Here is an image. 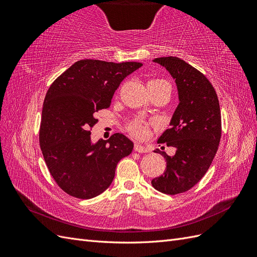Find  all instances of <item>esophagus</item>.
<instances>
[{"label": "esophagus", "instance_id": "obj_1", "mask_svg": "<svg viewBox=\"0 0 257 257\" xmlns=\"http://www.w3.org/2000/svg\"><path fill=\"white\" fill-rule=\"evenodd\" d=\"M134 150L137 151V152H139V153H147V152H149V149H148V148H147L146 146H143V145H141V144H135V145H134Z\"/></svg>", "mask_w": 257, "mask_h": 257}]
</instances>
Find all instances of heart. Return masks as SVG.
Wrapping results in <instances>:
<instances>
[{
    "label": "heart",
    "mask_w": 257,
    "mask_h": 257,
    "mask_svg": "<svg viewBox=\"0 0 257 257\" xmlns=\"http://www.w3.org/2000/svg\"><path fill=\"white\" fill-rule=\"evenodd\" d=\"M166 85H169L166 80L161 78H154L148 81V90H149V92H152L154 90L166 87ZM149 124L150 122L144 118H135L126 124V130L130 132L132 136L136 138H144L148 133Z\"/></svg>",
    "instance_id": "b5f03b06"
}]
</instances>
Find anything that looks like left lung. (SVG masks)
Instances as JSON below:
<instances>
[{"label":"left lung","instance_id":"left-lung-1","mask_svg":"<svg viewBox=\"0 0 257 257\" xmlns=\"http://www.w3.org/2000/svg\"><path fill=\"white\" fill-rule=\"evenodd\" d=\"M153 61L173 76L180 103L170 121L172 126L158 141L175 148L176 154L169 157L159 149L154 151L165 158L167 166L151 184L162 193L177 195L197 184L211 165L222 134L220 104L211 82L185 61L177 57Z\"/></svg>","mask_w":257,"mask_h":257}]
</instances>
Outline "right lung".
Wrapping results in <instances>:
<instances>
[{
  "label": "right lung",
  "instance_id": "obj_1",
  "mask_svg": "<svg viewBox=\"0 0 257 257\" xmlns=\"http://www.w3.org/2000/svg\"><path fill=\"white\" fill-rule=\"evenodd\" d=\"M141 66L139 62L80 60L46 93L40 146L50 175L68 195H99L111 184L119 161L133 150V143L120 133L92 145L91 130L98 122L96 112L110 106L123 79Z\"/></svg>",
  "mask_w": 257,
  "mask_h": 257
}]
</instances>
